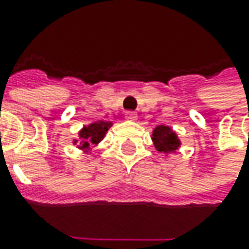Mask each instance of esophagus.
I'll return each instance as SVG.
<instances>
[{"label": "esophagus", "mask_w": 249, "mask_h": 249, "mask_svg": "<svg viewBox=\"0 0 249 249\" xmlns=\"http://www.w3.org/2000/svg\"><path fill=\"white\" fill-rule=\"evenodd\" d=\"M126 119H127V120H137V113H136V112H131V110L126 112Z\"/></svg>", "instance_id": "34e87169"}]
</instances>
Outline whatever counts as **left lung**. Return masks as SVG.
I'll list each match as a JSON object with an SVG mask.
<instances>
[{"label":"left lung","instance_id":"1","mask_svg":"<svg viewBox=\"0 0 249 249\" xmlns=\"http://www.w3.org/2000/svg\"><path fill=\"white\" fill-rule=\"evenodd\" d=\"M151 139H152V142H154L157 151L165 154V155L175 154L181 145L180 139L177 137L176 133L172 130V127L165 126V124H159L152 130Z\"/></svg>","mask_w":249,"mask_h":249}]
</instances>
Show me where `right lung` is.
I'll return each mask as SVG.
<instances>
[{
	"label": "right lung",
	"mask_w": 249,
	"mask_h": 249,
	"mask_svg": "<svg viewBox=\"0 0 249 249\" xmlns=\"http://www.w3.org/2000/svg\"><path fill=\"white\" fill-rule=\"evenodd\" d=\"M110 126H112V122H104V120L92 122L79 131L77 139L73 140V145H76L79 149L89 154L91 152L92 147L98 145L104 140Z\"/></svg>",
	"instance_id": "add662e5"
}]
</instances>
